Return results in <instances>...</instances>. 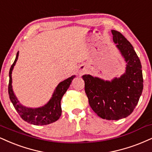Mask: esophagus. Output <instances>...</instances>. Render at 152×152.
<instances>
[{"mask_svg": "<svg viewBox=\"0 0 152 152\" xmlns=\"http://www.w3.org/2000/svg\"><path fill=\"white\" fill-rule=\"evenodd\" d=\"M80 74H82V73H80Z\"/></svg>", "mask_w": 152, "mask_h": 152, "instance_id": "obj_1", "label": "esophagus"}]
</instances>
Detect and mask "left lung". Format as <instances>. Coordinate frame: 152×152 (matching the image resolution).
I'll return each instance as SVG.
<instances>
[{
  "label": "left lung",
  "instance_id": "obj_1",
  "mask_svg": "<svg viewBox=\"0 0 152 152\" xmlns=\"http://www.w3.org/2000/svg\"><path fill=\"white\" fill-rule=\"evenodd\" d=\"M113 41L127 62L126 72L112 81L91 75L82 76L93 110L101 118L117 120L133 112L143 90L142 65L132 45L120 32L112 30Z\"/></svg>",
  "mask_w": 152,
  "mask_h": 152
}]
</instances>
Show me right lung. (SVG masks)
I'll return each mask as SVG.
<instances>
[{"label":"right lung","instance_id":"obj_1","mask_svg":"<svg viewBox=\"0 0 152 152\" xmlns=\"http://www.w3.org/2000/svg\"><path fill=\"white\" fill-rule=\"evenodd\" d=\"M19 52L17 53L15 59L9 71L8 94L10 101L12 102L15 109L23 120L34 125H45L54 122L60 118L61 115V100L64 95L69 88V86L75 76L67 78L62 81L56 86L54 94L49 103L45 106L38 108H28L24 107L19 103L12 89V71L18 58Z\"/></svg>","mask_w":152,"mask_h":152}]
</instances>
